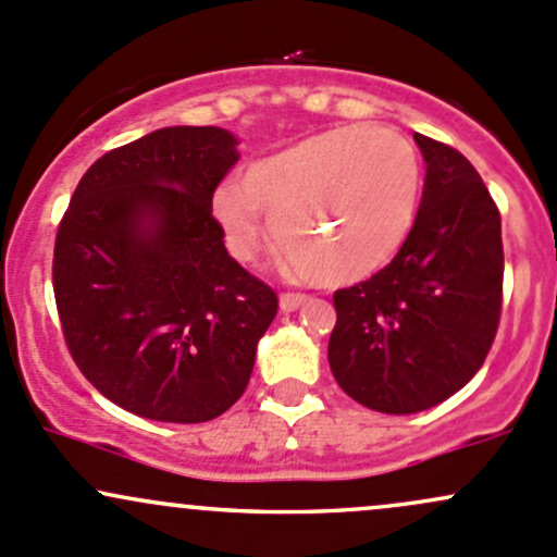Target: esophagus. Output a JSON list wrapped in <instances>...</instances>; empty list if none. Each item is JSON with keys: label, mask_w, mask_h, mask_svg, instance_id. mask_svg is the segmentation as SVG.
<instances>
[{"label": "esophagus", "mask_w": 557, "mask_h": 557, "mask_svg": "<svg viewBox=\"0 0 557 557\" xmlns=\"http://www.w3.org/2000/svg\"><path fill=\"white\" fill-rule=\"evenodd\" d=\"M305 302H308V297H305V295H295V292H286V295H281L278 308L284 310V313H295V310L300 308V305H305Z\"/></svg>", "instance_id": "1"}]
</instances>
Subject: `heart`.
I'll use <instances>...</instances> for the list:
<instances>
[{
  "instance_id": "obj_1",
  "label": "heart",
  "mask_w": 557,
  "mask_h": 557,
  "mask_svg": "<svg viewBox=\"0 0 557 557\" xmlns=\"http://www.w3.org/2000/svg\"><path fill=\"white\" fill-rule=\"evenodd\" d=\"M422 164L396 129L343 124L305 135L223 183L212 212L238 260L255 257L273 220L292 271L350 284L385 268L417 220Z\"/></svg>"
}]
</instances>
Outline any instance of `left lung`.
<instances>
[{
  "mask_svg": "<svg viewBox=\"0 0 557 557\" xmlns=\"http://www.w3.org/2000/svg\"><path fill=\"white\" fill-rule=\"evenodd\" d=\"M424 188L404 247L369 281L334 292L329 367L352 400L417 414L475 376L502 310V220L475 166L414 133Z\"/></svg>",
  "mask_w": 557,
  "mask_h": 557,
  "instance_id": "left-lung-1",
  "label": "left lung"
}]
</instances>
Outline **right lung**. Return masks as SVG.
Returning a JSON list of instances; mask_svg holds the SVG:
<instances>
[{"mask_svg": "<svg viewBox=\"0 0 557 557\" xmlns=\"http://www.w3.org/2000/svg\"><path fill=\"white\" fill-rule=\"evenodd\" d=\"M236 161L223 127L157 129L95 161L58 228L52 284L71 356L146 420L228 411L276 319V292L233 260L212 218Z\"/></svg>", "mask_w": 557, "mask_h": 557, "instance_id": "right-lung-1", "label": "right lung"}]
</instances>
